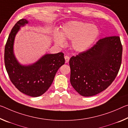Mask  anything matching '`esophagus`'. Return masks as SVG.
Here are the masks:
<instances>
[{
  "instance_id": "1",
  "label": "esophagus",
  "mask_w": 128,
  "mask_h": 128,
  "mask_svg": "<svg viewBox=\"0 0 128 128\" xmlns=\"http://www.w3.org/2000/svg\"><path fill=\"white\" fill-rule=\"evenodd\" d=\"M65 58V60H66V63H67V62H69V61H70V57L68 56H66L64 57Z\"/></svg>"
}]
</instances>
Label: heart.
Masks as SVG:
<instances>
[{"label": "heart", "instance_id": "obj_1", "mask_svg": "<svg viewBox=\"0 0 128 128\" xmlns=\"http://www.w3.org/2000/svg\"><path fill=\"white\" fill-rule=\"evenodd\" d=\"M99 35V30L96 26L86 22L74 21L64 24L61 35L54 34V41L59 46H64V40H72L73 49L77 52H84L90 48Z\"/></svg>", "mask_w": 128, "mask_h": 128}]
</instances>
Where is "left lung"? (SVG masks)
Instances as JSON below:
<instances>
[{
	"label": "left lung",
	"mask_w": 128,
	"mask_h": 128,
	"mask_svg": "<svg viewBox=\"0 0 128 128\" xmlns=\"http://www.w3.org/2000/svg\"><path fill=\"white\" fill-rule=\"evenodd\" d=\"M122 46L118 36L105 37L70 60V82L82 96L102 92L114 80L122 62Z\"/></svg>",
	"instance_id": "8db88e82"
}]
</instances>
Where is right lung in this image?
Instances as JSON below:
<instances>
[{"label": "right lung", "instance_id": "obj_1", "mask_svg": "<svg viewBox=\"0 0 128 128\" xmlns=\"http://www.w3.org/2000/svg\"><path fill=\"white\" fill-rule=\"evenodd\" d=\"M27 23V20L20 19L12 29L5 46L4 64L10 80L20 92L38 97L51 86L58 70L64 64L65 59L64 54L59 52L46 54L30 66L20 65L14 54V42L20 27Z\"/></svg>", "mask_w": 128, "mask_h": 128}]
</instances>
